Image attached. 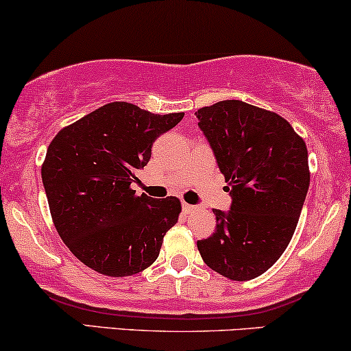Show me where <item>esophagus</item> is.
Returning <instances> with one entry per match:
<instances>
[{
  "label": "esophagus",
  "mask_w": 351,
  "mask_h": 351,
  "mask_svg": "<svg viewBox=\"0 0 351 351\" xmlns=\"http://www.w3.org/2000/svg\"><path fill=\"white\" fill-rule=\"evenodd\" d=\"M182 210L185 211V213H190V211L195 210V206L190 205V203H185V202H182Z\"/></svg>",
  "instance_id": "34e87169"
}]
</instances>
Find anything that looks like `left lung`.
Returning a JSON list of instances; mask_svg holds the SVG:
<instances>
[{"label":"left lung","instance_id":"left-lung-1","mask_svg":"<svg viewBox=\"0 0 351 351\" xmlns=\"http://www.w3.org/2000/svg\"><path fill=\"white\" fill-rule=\"evenodd\" d=\"M228 182L231 208L197 242L203 262L229 280L265 274L288 247L309 189L306 143L283 117L242 101L195 112Z\"/></svg>","mask_w":351,"mask_h":351}]
</instances>
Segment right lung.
Here are the masks:
<instances>
[{
	"label": "right lung",
	"mask_w": 351,
	"mask_h": 351,
	"mask_svg": "<svg viewBox=\"0 0 351 351\" xmlns=\"http://www.w3.org/2000/svg\"><path fill=\"white\" fill-rule=\"evenodd\" d=\"M184 112L158 115L110 102L56 133L42 164L51 219L77 261L107 276L148 268L179 219V198L136 195V171L149 162L156 138Z\"/></svg>",
	"instance_id": "add662e5"
}]
</instances>
